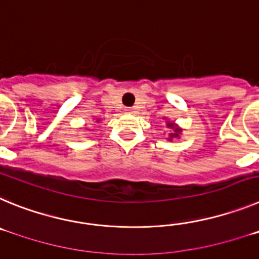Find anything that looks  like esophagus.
I'll use <instances>...</instances> for the list:
<instances>
[{"label": "esophagus", "instance_id": "obj_1", "mask_svg": "<svg viewBox=\"0 0 259 259\" xmlns=\"http://www.w3.org/2000/svg\"><path fill=\"white\" fill-rule=\"evenodd\" d=\"M124 111H125V113H128V114H131L132 113V109H131V107H125Z\"/></svg>", "mask_w": 259, "mask_h": 259}]
</instances>
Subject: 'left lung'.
<instances>
[{
    "label": "left lung",
    "instance_id": "8db88e82",
    "mask_svg": "<svg viewBox=\"0 0 259 259\" xmlns=\"http://www.w3.org/2000/svg\"><path fill=\"white\" fill-rule=\"evenodd\" d=\"M167 127L174 128V131H175V134H171V135H170L171 137L179 136V134H180V132H182V130H180V128H175V125H174V123H167Z\"/></svg>",
    "mask_w": 259,
    "mask_h": 259
}]
</instances>
